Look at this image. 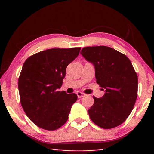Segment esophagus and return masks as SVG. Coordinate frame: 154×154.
Listing matches in <instances>:
<instances>
[{"label": "esophagus", "mask_w": 154, "mask_h": 154, "mask_svg": "<svg viewBox=\"0 0 154 154\" xmlns=\"http://www.w3.org/2000/svg\"><path fill=\"white\" fill-rule=\"evenodd\" d=\"M77 97L79 98H82V97H83V96H85V94L84 93L81 92H77Z\"/></svg>", "instance_id": "34e87169"}]
</instances>
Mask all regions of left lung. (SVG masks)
<instances>
[{"label":"left lung","mask_w":154,"mask_h":154,"mask_svg":"<svg viewBox=\"0 0 154 154\" xmlns=\"http://www.w3.org/2000/svg\"><path fill=\"white\" fill-rule=\"evenodd\" d=\"M80 54L95 68L96 83L105 90L88 110L95 124L105 129L118 126L126 120L137 97L138 77L124 54L106 46L83 48ZM103 89V90H104Z\"/></svg>","instance_id":"1"}]
</instances>
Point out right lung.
<instances>
[{
    "label": "right lung",
    "mask_w": 154,
    "mask_h": 154,
    "mask_svg": "<svg viewBox=\"0 0 154 154\" xmlns=\"http://www.w3.org/2000/svg\"><path fill=\"white\" fill-rule=\"evenodd\" d=\"M81 48H54L38 52L23 64L19 79L21 105L31 121L41 128L55 130L66 123L76 94L59 91L68 64Z\"/></svg>",
    "instance_id": "right-lung-1"
}]
</instances>
